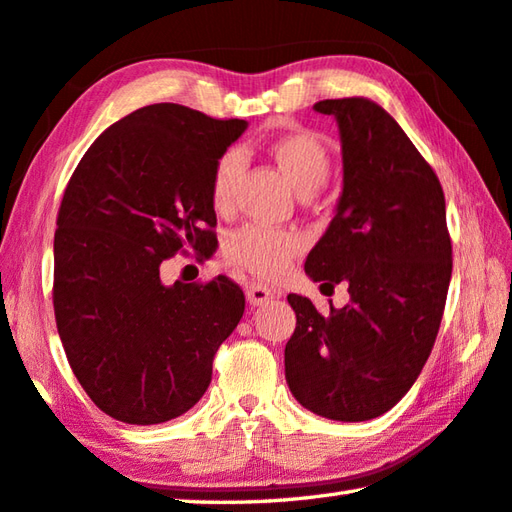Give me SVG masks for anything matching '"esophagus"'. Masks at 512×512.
<instances>
[{
	"instance_id": "34e87169",
	"label": "esophagus",
	"mask_w": 512,
	"mask_h": 512,
	"mask_svg": "<svg viewBox=\"0 0 512 512\" xmlns=\"http://www.w3.org/2000/svg\"><path fill=\"white\" fill-rule=\"evenodd\" d=\"M246 297H248V302L253 304V306H262V304L270 302V299L275 297V293L268 286H264V284H248Z\"/></svg>"
}]
</instances>
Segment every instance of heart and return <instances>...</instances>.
I'll return each mask as SVG.
<instances>
[{"mask_svg": "<svg viewBox=\"0 0 512 512\" xmlns=\"http://www.w3.org/2000/svg\"><path fill=\"white\" fill-rule=\"evenodd\" d=\"M270 153L279 168L302 195H310L322 186L330 173L328 148L319 137L306 130L286 133L270 144ZM244 159L235 148L217 159L210 175V204L215 210H228L233 206L235 186L242 173ZM306 239L295 230L273 228L264 224H248L230 235L224 244V257L233 266H239L262 279L282 277L302 253Z\"/></svg>", "mask_w": 512, "mask_h": 512, "instance_id": "obj_1", "label": "heart"}]
</instances>
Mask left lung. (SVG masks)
<instances>
[{"label": "left lung", "instance_id": "8db88e82", "mask_svg": "<svg viewBox=\"0 0 512 512\" xmlns=\"http://www.w3.org/2000/svg\"><path fill=\"white\" fill-rule=\"evenodd\" d=\"M342 135L344 190L310 250L306 273L348 284L350 304L322 315L288 295L297 315L284 350L286 382L304 408L335 422L384 415L422 373L442 324L453 244L435 170L382 106L324 99Z\"/></svg>", "mask_w": 512, "mask_h": 512}]
</instances>
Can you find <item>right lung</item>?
<instances>
[{"label":"right lung","instance_id":"obj_1","mask_svg":"<svg viewBox=\"0 0 512 512\" xmlns=\"http://www.w3.org/2000/svg\"><path fill=\"white\" fill-rule=\"evenodd\" d=\"M244 128L179 104L144 106L95 139L64 190L57 333L86 395L117 422L162 424L193 408L244 315V290L226 275L159 279L177 253H213L210 175Z\"/></svg>","mask_w":512,"mask_h":512}]
</instances>
